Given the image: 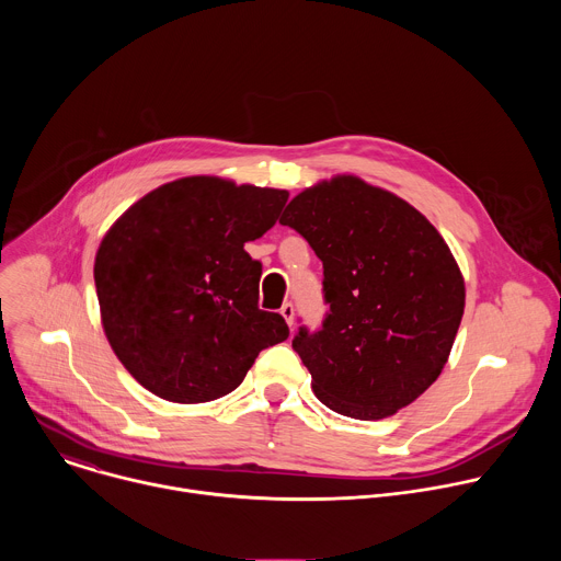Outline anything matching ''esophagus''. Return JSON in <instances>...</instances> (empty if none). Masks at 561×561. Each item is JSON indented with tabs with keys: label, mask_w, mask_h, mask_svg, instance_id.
Returning a JSON list of instances; mask_svg holds the SVG:
<instances>
[{
	"label": "esophagus",
	"mask_w": 561,
	"mask_h": 561,
	"mask_svg": "<svg viewBox=\"0 0 561 561\" xmlns=\"http://www.w3.org/2000/svg\"><path fill=\"white\" fill-rule=\"evenodd\" d=\"M279 312H282V317L286 319V324L293 327V322H295V306H293L290 301H286V304L279 308Z\"/></svg>",
	"instance_id": "esophagus-1"
}]
</instances>
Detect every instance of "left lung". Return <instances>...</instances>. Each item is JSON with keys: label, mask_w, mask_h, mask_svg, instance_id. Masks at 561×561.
Segmentation results:
<instances>
[{"label": "left lung", "mask_w": 561, "mask_h": 561, "mask_svg": "<svg viewBox=\"0 0 561 561\" xmlns=\"http://www.w3.org/2000/svg\"><path fill=\"white\" fill-rule=\"evenodd\" d=\"M279 224L324 264L322 329L293 348L319 402L355 420L409 407L448 362L466 301L437 228L409 202L353 175L301 191Z\"/></svg>", "instance_id": "1"}]
</instances>
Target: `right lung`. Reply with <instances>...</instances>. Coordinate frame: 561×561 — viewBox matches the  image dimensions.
<instances>
[{"label":"right lung","mask_w":561,"mask_h":561,"mask_svg":"<svg viewBox=\"0 0 561 561\" xmlns=\"http://www.w3.org/2000/svg\"><path fill=\"white\" fill-rule=\"evenodd\" d=\"M286 199L279 188L184 178L144 195L104 234L95 255L102 327L146 390L210 402L288 337L279 312L260 310L262 264L244 251Z\"/></svg>","instance_id":"obj_1"}]
</instances>
